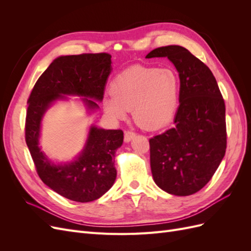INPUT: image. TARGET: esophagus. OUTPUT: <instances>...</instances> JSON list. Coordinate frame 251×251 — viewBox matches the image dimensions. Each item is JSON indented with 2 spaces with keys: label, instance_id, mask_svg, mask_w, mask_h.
<instances>
[{
  "label": "esophagus",
  "instance_id": "esophagus-1",
  "mask_svg": "<svg viewBox=\"0 0 251 251\" xmlns=\"http://www.w3.org/2000/svg\"><path fill=\"white\" fill-rule=\"evenodd\" d=\"M136 136V134L132 131H126L125 132V141L126 142H130L134 137Z\"/></svg>",
  "mask_w": 251,
  "mask_h": 251
}]
</instances>
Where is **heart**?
<instances>
[{
  "mask_svg": "<svg viewBox=\"0 0 251 251\" xmlns=\"http://www.w3.org/2000/svg\"><path fill=\"white\" fill-rule=\"evenodd\" d=\"M103 108L115 118L133 110L135 123L146 130H157L171 123L180 97V78L170 68L133 66L113 78Z\"/></svg>",
  "mask_w": 251,
  "mask_h": 251,
  "instance_id": "b5f03b06",
  "label": "heart"
}]
</instances>
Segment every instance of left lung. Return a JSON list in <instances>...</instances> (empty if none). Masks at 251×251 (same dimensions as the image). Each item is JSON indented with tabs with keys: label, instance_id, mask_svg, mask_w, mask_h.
Wrapping results in <instances>:
<instances>
[{
	"label": "left lung",
	"instance_id": "left-lung-1",
	"mask_svg": "<svg viewBox=\"0 0 251 251\" xmlns=\"http://www.w3.org/2000/svg\"><path fill=\"white\" fill-rule=\"evenodd\" d=\"M146 57H168L180 78L174 126L150 139L154 181L171 195H193L208 183L225 155L224 100L209 68L187 49L171 45Z\"/></svg>",
	"mask_w": 251,
	"mask_h": 251
}]
</instances>
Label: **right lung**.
I'll use <instances>...</instances> for the list:
<instances>
[{
  "label": "right lung",
  "instance_id": "add662e5",
  "mask_svg": "<svg viewBox=\"0 0 251 251\" xmlns=\"http://www.w3.org/2000/svg\"><path fill=\"white\" fill-rule=\"evenodd\" d=\"M111 57L109 53H83L55 58L35 82L27 101L25 139L37 175L52 191L75 202L94 201L112 187L117 175L114 157L124 142V132L92 126L76 160L56 165L39 147L42 118L50 104L65 100V95L81 96L89 110L97 109L93 100H102Z\"/></svg>",
  "mask_w": 251,
  "mask_h": 251
}]
</instances>
